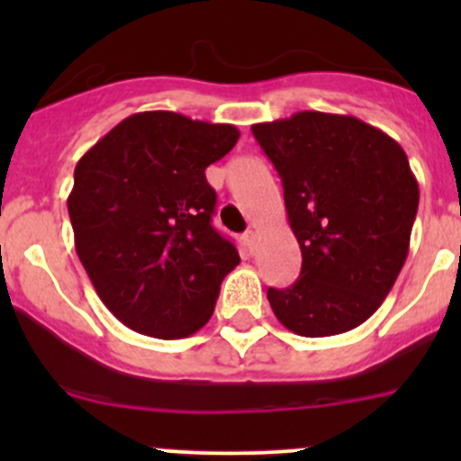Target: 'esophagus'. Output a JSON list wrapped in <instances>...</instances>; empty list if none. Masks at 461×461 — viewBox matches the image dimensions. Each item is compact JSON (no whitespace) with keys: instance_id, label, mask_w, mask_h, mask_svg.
<instances>
[{"instance_id":"1","label":"esophagus","mask_w":461,"mask_h":461,"mask_svg":"<svg viewBox=\"0 0 461 461\" xmlns=\"http://www.w3.org/2000/svg\"><path fill=\"white\" fill-rule=\"evenodd\" d=\"M243 243L248 245L249 252H252V254L257 252V231H252V230L245 231V234H243Z\"/></svg>"}]
</instances>
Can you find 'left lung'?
<instances>
[{
    "mask_svg": "<svg viewBox=\"0 0 461 461\" xmlns=\"http://www.w3.org/2000/svg\"><path fill=\"white\" fill-rule=\"evenodd\" d=\"M276 167L301 276L267 290L301 337L348 332L376 312L408 257L420 185L403 149L352 115L301 111L252 127Z\"/></svg>",
    "mask_w": 461,
    "mask_h": 461,
    "instance_id": "8db88e82",
    "label": "left lung"
}]
</instances>
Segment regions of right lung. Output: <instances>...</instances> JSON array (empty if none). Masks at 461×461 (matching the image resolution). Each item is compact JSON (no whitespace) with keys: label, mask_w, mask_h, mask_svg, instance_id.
Masks as SVG:
<instances>
[{"label":"right lung","mask_w":461,"mask_h":461,"mask_svg":"<svg viewBox=\"0 0 461 461\" xmlns=\"http://www.w3.org/2000/svg\"><path fill=\"white\" fill-rule=\"evenodd\" d=\"M239 129L144 111L80 158L68 196L76 252L102 303L127 328L183 339L212 319L221 283L240 263L212 227L204 169Z\"/></svg>","instance_id":"1"}]
</instances>
